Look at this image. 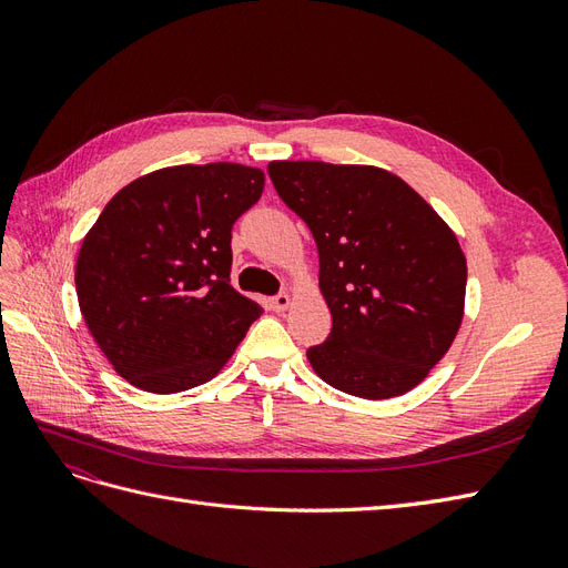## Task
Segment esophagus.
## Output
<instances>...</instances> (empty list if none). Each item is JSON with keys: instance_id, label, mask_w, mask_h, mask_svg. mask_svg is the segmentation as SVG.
Segmentation results:
<instances>
[{"instance_id": "34e87169", "label": "esophagus", "mask_w": 568, "mask_h": 568, "mask_svg": "<svg viewBox=\"0 0 568 568\" xmlns=\"http://www.w3.org/2000/svg\"><path fill=\"white\" fill-rule=\"evenodd\" d=\"M288 305H291V296L284 294V291H282V294H277V296L272 298V307H274V311H277V313H284Z\"/></svg>"}]
</instances>
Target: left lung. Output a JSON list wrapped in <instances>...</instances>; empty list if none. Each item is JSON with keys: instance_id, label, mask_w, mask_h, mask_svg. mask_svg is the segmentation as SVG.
Wrapping results in <instances>:
<instances>
[{"instance_id": "8db88e82", "label": "left lung", "mask_w": 568, "mask_h": 568, "mask_svg": "<svg viewBox=\"0 0 568 568\" xmlns=\"http://www.w3.org/2000/svg\"><path fill=\"white\" fill-rule=\"evenodd\" d=\"M267 173L320 253L332 334L307 351L315 374L367 400L422 384L464 317L467 257L448 222L384 168L272 161Z\"/></svg>"}]
</instances>
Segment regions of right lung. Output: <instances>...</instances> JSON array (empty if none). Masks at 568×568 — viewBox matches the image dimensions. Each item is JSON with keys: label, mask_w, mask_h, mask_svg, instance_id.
<instances>
[{"label": "right lung", "mask_w": 568, "mask_h": 568, "mask_svg": "<svg viewBox=\"0 0 568 568\" xmlns=\"http://www.w3.org/2000/svg\"><path fill=\"white\" fill-rule=\"evenodd\" d=\"M265 173L242 163L173 165L106 203L75 265L80 313L113 369L180 393L227 365L263 307L230 284L232 225Z\"/></svg>", "instance_id": "obj_1"}]
</instances>
